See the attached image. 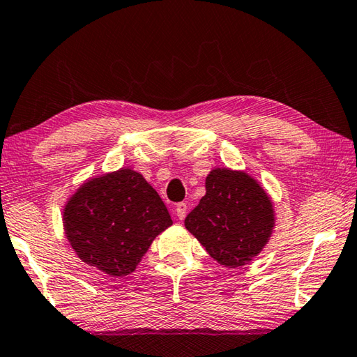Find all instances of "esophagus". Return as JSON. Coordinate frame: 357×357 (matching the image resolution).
I'll use <instances>...</instances> for the list:
<instances>
[{"mask_svg":"<svg viewBox=\"0 0 357 357\" xmlns=\"http://www.w3.org/2000/svg\"><path fill=\"white\" fill-rule=\"evenodd\" d=\"M186 211H188V205L185 204V202H180V204H177L176 214L180 220H183L186 218Z\"/></svg>","mask_w":357,"mask_h":357,"instance_id":"obj_1","label":"esophagus"}]
</instances>
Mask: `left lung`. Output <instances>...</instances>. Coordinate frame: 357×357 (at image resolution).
<instances>
[{
	"label": "left lung",
	"mask_w": 357,
	"mask_h": 357,
	"mask_svg": "<svg viewBox=\"0 0 357 357\" xmlns=\"http://www.w3.org/2000/svg\"><path fill=\"white\" fill-rule=\"evenodd\" d=\"M206 194L188 214L185 227L213 259L239 267L261 252L273 228L272 202L248 174L214 169Z\"/></svg>",
	"instance_id": "obj_1"
}]
</instances>
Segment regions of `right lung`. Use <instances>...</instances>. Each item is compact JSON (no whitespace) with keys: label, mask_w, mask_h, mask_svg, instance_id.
Segmentation results:
<instances>
[{"label":"right lung","mask_w":357,"mask_h":357,"mask_svg":"<svg viewBox=\"0 0 357 357\" xmlns=\"http://www.w3.org/2000/svg\"><path fill=\"white\" fill-rule=\"evenodd\" d=\"M63 220L77 257L112 277L135 271L157 234L172 225L157 191L132 169L80 186L65 206Z\"/></svg>","instance_id":"add662e5"}]
</instances>
